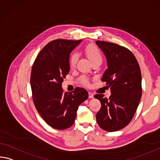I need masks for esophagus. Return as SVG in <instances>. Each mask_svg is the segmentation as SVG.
I'll return each instance as SVG.
<instances>
[{
	"mask_svg": "<svg viewBox=\"0 0 160 160\" xmlns=\"http://www.w3.org/2000/svg\"><path fill=\"white\" fill-rule=\"evenodd\" d=\"M88 95H89V98H93L94 95L92 92H88Z\"/></svg>",
	"mask_w": 160,
	"mask_h": 160,
	"instance_id": "1",
	"label": "esophagus"
}]
</instances>
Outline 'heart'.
I'll return each instance as SVG.
<instances>
[{"label": "heart", "mask_w": 160, "mask_h": 160, "mask_svg": "<svg viewBox=\"0 0 160 160\" xmlns=\"http://www.w3.org/2000/svg\"><path fill=\"white\" fill-rule=\"evenodd\" d=\"M84 51L85 55H87V57L88 58L91 62H94L95 61H98V60H100L102 61V54L98 47L96 46L94 44H89L88 45H86ZM78 60V53L76 52H72L71 53L69 56V65L70 68H75L76 64H77ZM80 82H81V84H82L83 85L88 86L89 85V81L87 79V78L85 77V76H82L80 78Z\"/></svg>", "instance_id": "b5f03b06"}]
</instances>
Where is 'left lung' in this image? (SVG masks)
I'll use <instances>...</instances> for the list:
<instances>
[{
	"label": "left lung",
	"instance_id": "1",
	"mask_svg": "<svg viewBox=\"0 0 160 160\" xmlns=\"http://www.w3.org/2000/svg\"><path fill=\"white\" fill-rule=\"evenodd\" d=\"M96 43L107 58L108 68L102 81L111 90L109 98L102 94L94 95L101 103L96 120L104 130L115 132L130 122L138 107L142 97L140 68L135 55L127 48L101 40Z\"/></svg>",
	"mask_w": 160,
	"mask_h": 160
}]
</instances>
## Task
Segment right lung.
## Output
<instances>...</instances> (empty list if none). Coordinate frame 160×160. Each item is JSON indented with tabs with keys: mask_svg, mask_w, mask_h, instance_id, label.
<instances>
[{
	"mask_svg": "<svg viewBox=\"0 0 160 160\" xmlns=\"http://www.w3.org/2000/svg\"><path fill=\"white\" fill-rule=\"evenodd\" d=\"M81 41H50L40 50L32 67L30 85L35 108L45 122L57 130L73 125L78 107L88 98L83 88L65 93L62 89L63 79L70 71V53Z\"/></svg>",
	"mask_w": 160,
	"mask_h": 160,
	"instance_id": "right-lung-1",
	"label": "right lung"
}]
</instances>
